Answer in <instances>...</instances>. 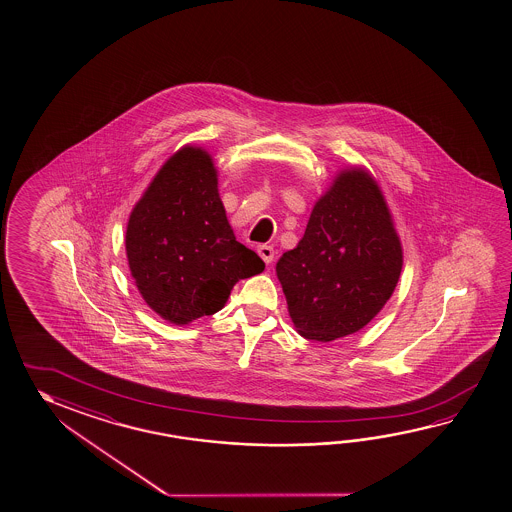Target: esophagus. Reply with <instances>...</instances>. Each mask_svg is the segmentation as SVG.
I'll use <instances>...</instances> for the list:
<instances>
[{
  "instance_id": "1",
  "label": "esophagus",
  "mask_w": 512,
  "mask_h": 512,
  "mask_svg": "<svg viewBox=\"0 0 512 512\" xmlns=\"http://www.w3.org/2000/svg\"><path fill=\"white\" fill-rule=\"evenodd\" d=\"M258 254H260L261 260L269 265V263L274 261V254H276V252H274L271 245H260V247H258Z\"/></svg>"
}]
</instances>
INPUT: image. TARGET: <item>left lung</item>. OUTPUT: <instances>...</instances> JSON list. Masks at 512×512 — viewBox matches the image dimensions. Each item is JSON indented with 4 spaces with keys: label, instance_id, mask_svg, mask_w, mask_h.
Wrapping results in <instances>:
<instances>
[{
    "label": "left lung",
    "instance_id": "8db88e82",
    "mask_svg": "<svg viewBox=\"0 0 512 512\" xmlns=\"http://www.w3.org/2000/svg\"><path fill=\"white\" fill-rule=\"evenodd\" d=\"M403 249L381 186L362 168L337 175L316 201L304 238L276 263L287 309L316 342L357 333L390 300Z\"/></svg>",
    "mask_w": 512,
    "mask_h": 512
}]
</instances>
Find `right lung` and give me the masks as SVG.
I'll use <instances>...</instances> for the list:
<instances>
[{
    "label": "right lung",
    "mask_w": 512,
    "mask_h": 512,
    "mask_svg": "<svg viewBox=\"0 0 512 512\" xmlns=\"http://www.w3.org/2000/svg\"><path fill=\"white\" fill-rule=\"evenodd\" d=\"M126 254L144 302L175 326L218 313L236 282L265 269L236 241L214 161L194 146L163 164L131 210Z\"/></svg>",
    "instance_id": "add662e5"
}]
</instances>
